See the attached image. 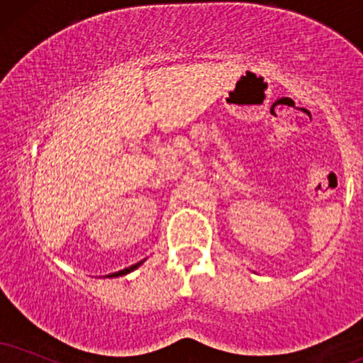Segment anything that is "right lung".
Returning <instances> with one entry per match:
<instances>
[{
    "mask_svg": "<svg viewBox=\"0 0 363 363\" xmlns=\"http://www.w3.org/2000/svg\"><path fill=\"white\" fill-rule=\"evenodd\" d=\"M141 264H143V261H140L138 264H133V266H129V267H126V269H123V271H119V272H113V274H111V277H118V276L128 274V272H131V271H134V269H138V267H140Z\"/></svg>",
    "mask_w": 363,
    "mask_h": 363,
    "instance_id": "obj_1",
    "label": "right lung"
}]
</instances>
